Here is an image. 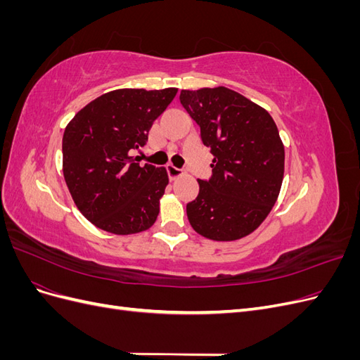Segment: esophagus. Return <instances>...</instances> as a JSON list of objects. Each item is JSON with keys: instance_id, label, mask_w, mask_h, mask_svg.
Returning <instances> with one entry per match:
<instances>
[{"instance_id": "esophagus-1", "label": "esophagus", "mask_w": 360, "mask_h": 360, "mask_svg": "<svg viewBox=\"0 0 360 360\" xmlns=\"http://www.w3.org/2000/svg\"><path fill=\"white\" fill-rule=\"evenodd\" d=\"M167 172H168V177H169V180H176L177 177H180L181 174H183V171H181V169L176 168L174 165H167Z\"/></svg>"}]
</instances>
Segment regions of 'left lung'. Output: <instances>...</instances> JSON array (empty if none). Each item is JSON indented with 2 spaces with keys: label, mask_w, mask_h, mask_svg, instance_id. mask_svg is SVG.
I'll list each match as a JSON object with an SVG mask.
<instances>
[{
  "label": "left lung",
  "mask_w": 360,
  "mask_h": 360,
  "mask_svg": "<svg viewBox=\"0 0 360 360\" xmlns=\"http://www.w3.org/2000/svg\"><path fill=\"white\" fill-rule=\"evenodd\" d=\"M180 103L213 155L212 179L186 205L192 228L216 242L238 240L263 224L284 179L285 150L271 115L226 86L181 90Z\"/></svg>",
  "instance_id": "obj_1"
}]
</instances>
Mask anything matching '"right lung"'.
Segmentation results:
<instances>
[{
	"label": "right lung",
	"instance_id": "obj_1",
	"mask_svg": "<svg viewBox=\"0 0 360 360\" xmlns=\"http://www.w3.org/2000/svg\"><path fill=\"white\" fill-rule=\"evenodd\" d=\"M177 89H120L97 97L76 114L63 135V174L79 212L117 236L146 231L159 214L165 168L141 165L135 151L167 110Z\"/></svg>",
	"mask_w": 360,
	"mask_h": 360
}]
</instances>
